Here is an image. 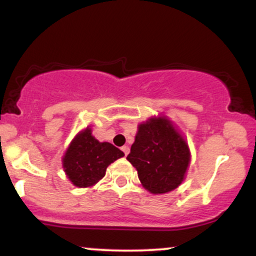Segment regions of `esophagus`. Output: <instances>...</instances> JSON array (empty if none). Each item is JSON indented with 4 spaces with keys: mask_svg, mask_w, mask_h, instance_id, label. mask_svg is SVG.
I'll return each instance as SVG.
<instances>
[{
    "mask_svg": "<svg viewBox=\"0 0 256 256\" xmlns=\"http://www.w3.org/2000/svg\"><path fill=\"white\" fill-rule=\"evenodd\" d=\"M122 152H124L125 155H128V152H130V148H128V146H122Z\"/></svg>",
    "mask_w": 256,
    "mask_h": 256,
    "instance_id": "esophagus-1",
    "label": "esophagus"
}]
</instances>
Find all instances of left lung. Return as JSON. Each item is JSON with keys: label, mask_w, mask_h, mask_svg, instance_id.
I'll return each instance as SVG.
<instances>
[{"label": "left lung", "mask_w": 256, "mask_h": 256, "mask_svg": "<svg viewBox=\"0 0 256 256\" xmlns=\"http://www.w3.org/2000/svg\"><path fill=\"white\" fill-rule=\"evenodd\" d=\"M140 183L152 194L172 192L183 182L190 162L186 142L164 118H152L138 126L128 155Z\"/></svg>", "instance_id": "8db88e82"}]
</instances>
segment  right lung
<instances>
[{
    "label": "right lung",
    "mask_w": 256,
    "mask_h": 256,
    "mask_svg": "<svg viewBox=\"0 0 256 256\" xmlns=\"http://www.w3.org/2000/svg\"><path fill=\"white\" fill-rule=\"evenodd\" d=\"M124 152L108 142H98L85 128L72 140L62 158L67 177L76 186L86 188L98 183L106 174V170Z\"/></svg>",
    "instance_id": "1"
}]
</instances>
